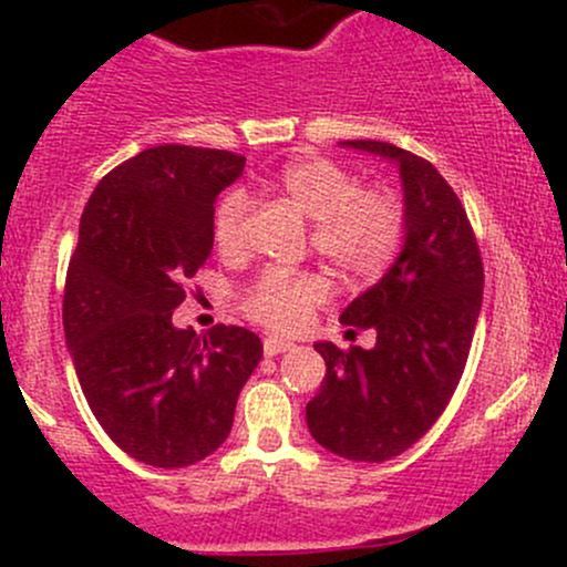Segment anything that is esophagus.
I'll return each instance as SVG.
<instances>
[{"mask_svg":"<svg viewBox=\"0 0 567 567\" xmlns=\"http://www.w3.org/2000/svg\"><path fill=\"white\" fill-rule=\"evenodd\" d=\"M290 349H292V343L285 341V338H275V336L264 338V351H266V357L285 354V351H290Z\"/></svg>","mask_w":567,"mask_h":567,"instance_id":"esophagus-1","label":"esophagus"}]
</instances>
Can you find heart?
<instances>
[{
    "label": "heart",
    "instance_id": "obj_1",
    "mask_svg": "<svg viewBox=\"0 0 567 567\" xmlns=\"http://www.w3.org/2000/svg\"><path fill=\"white\" fill-rule=\"evenodd\" d=\"M279 194L315 220L311 247L347 279H375L392 266L405 237V210L389 188L357 186L347 167L328 157L290 162L277 181ZM245 194L231 192L218 202L213 239L220 252L245 247ZM328 285L311 271L269 269L247 292V315L266 328L298 330L311 309L324 301Z\"/></svg>",
    "mask_w": 567,
    "mask_h": 567
}]
</instances>
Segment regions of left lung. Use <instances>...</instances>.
<instances>
[{
  "label": "left lung",
  "mask_w": 567,
  "mask_h": 567,
  "mask_svg": "<svg viewBox=\"0 0 567 567\" xmlns=\"http://www.w3.org/2000/svg\"><path fill=\"white\" fill-rule=\"evenodd\" d=\"M400 167L405 243L392 269L343 309L375 347L320 341L324 381L306 424L324 451L381 464L415 445L458 386L483 306V258L464 205L437 167L383 141H343Z\"/></svg>",
  "instance_id": "obj_1"
}]
</instances>
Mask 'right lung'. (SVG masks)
Returning <instances> with one entry per match:
<instances>
[{
    "label": "right lung",
    "instance_id": "right-lung-1",
    "mask_svg": "<svg viewBox=\"0 0 567 567\" xmlns=\"http://www.w3.org/2000/svg\"><path fill=\"white\" fill-rule=\"evenodd\" d=\"M243 167L220 148H146L103 175L80 220L63 292L76 379L103 432L159 470L224 445L264 354L261 338L237 324L205 336L173 324L213 250V205Z\"/></svg>",
    "mask_w": 567,
    "mask_h": 567
}]
</instances>
